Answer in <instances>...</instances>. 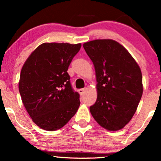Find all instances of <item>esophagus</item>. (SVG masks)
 <instances>
[{
	"instance_id": "esophagus-1",
	"label": "esophagus",
	"mask_w": 161,
	"mask_h": 161,
	"mask_svg": "<svg viewBox=\"0 0 161 161\" xmlns=\"http://www.w3.org/2000/svg\"><path fill=\"white\" fill-rule=\"evenodd\" d=\"M85 92V89L84 88H82V89H79L78 90V92L80 93V95H83Z\"/></svg>"
}]
</instances>
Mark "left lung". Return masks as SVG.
<instances>
[{
    "label": "left lung",
    "instance_id": "obj_1",
    "mask_svg": "<svg viewBox=\"0 0 161 161\" xmlns=\"http://www.w3.org/2000/svg\"><path fill=\"white\" fill-rule=\"evenodd\" d=\"M83 46L94 64L98 82L91 114L107 130L122 129L131 119L141 99V70L128 51L112 39H97Z\"/></svg>",
    "mask_w": 161,
    "mask_h": 161
}]
</instances>
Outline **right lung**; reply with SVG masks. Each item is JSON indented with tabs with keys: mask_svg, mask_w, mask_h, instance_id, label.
<instances>
[{
	"mask_svg": "<svg viewBox=\"0 0 161 161\" xmlns=\"http://www.w3.org/2000/svg\"><path fill=\"white\" fill-rule=\"evenodd\" d=\"M81 44L43 43L21 69L19 90L33 122L46 130L61 128L76 114L80 95L73 90L69 66Z\"/></svg>",
	"mask_w": 161,
	"mask_h": 161,
	"instance_id": "obj_1",
	"label": "right lung"
}]
</instances>
